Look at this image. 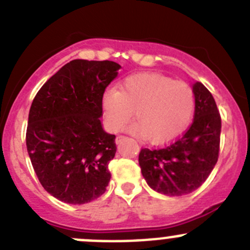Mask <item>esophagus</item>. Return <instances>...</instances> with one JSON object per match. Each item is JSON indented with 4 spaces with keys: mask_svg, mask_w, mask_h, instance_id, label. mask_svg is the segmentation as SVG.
Instances as JSON below:
<instances>
[{
    "mask_svg": "<svg viewBox=\"0 0 250 250\" xmlns=\"http://www.w3.org/2000/svg\"><path fill=\"white\" fill-rule=\"evenodd\" d=\"M125 139H127L125 135H117V137H116V144H120L121 141H123Z\"/></svg>",
    "mask_w": 250,
    "mask_h": 250,
    "instance_id": "34e87169",
    "label": "esophagus"
}]
</instances>
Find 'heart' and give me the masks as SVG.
<instances>
[{"instance_id":"b5f03b06","label":"heart","mask_w":250,"mask_h":250,"mask_svg":"<svg viewBox=\"0 0 250 250\" xmlns=\"http://www.w3.org/2000/svg\"><path fill=\"white\" fill-rule=\"evenodd\" d=\"M102 103L111 130L128 125L135 111L138 122L129 129L153 144L167 143L181 134L195 111V94L188 83L157 74L127 77L120 90H105Z\"/></svg>"}]
</instances>
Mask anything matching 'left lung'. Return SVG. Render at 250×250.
Here are the masks:
<instances>
[{
	"label": "left lung",
	"mask_w": 250,
	"mask_h": 250,
	"mask_svg": "<svg viewBox=\"0 0 250 250\" xmlns=\"http://www.w3.org/2000/svg\"><path fill=\"white\" fill-rule=\"evenodd\" d=\"M195 116L185 133L163 147L141 148L139 165L152 190L183 196L197 190L215 167L220 148L221 117L211 93L193 84Z\"/></svg>",
	"instance_id": "left-lung-1"
}]
</instances>
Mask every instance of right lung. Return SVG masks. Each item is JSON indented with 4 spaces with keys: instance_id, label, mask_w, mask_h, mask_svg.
<instances>
[{
    "instance_id": "add662e5",
    "label": "right lung",
    "mask_w": 250,
    "mask_h": 250,
    "mask_svg": "<svg viewBox=\"0 0 250 250\" xmlns=\"http://www.w3.org/2000/svg\"><path fill=\"white\" fill-rule=\"evenodd\" d=\"M120 67L109 60H72L32 102L27 152L41 185L59 201L84 204L106 191L116 137L104 132L99 117L105 88Z\"/></svg>"
}]
</instances>
